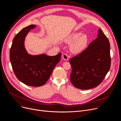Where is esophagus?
<instances>
[{
	"label": "esophagus",
	"mask_w": 121,
	"mask_h": 121,
	"mask_svg": "<svg viewBox=\"0 0 121 121\" xmlns=\"http://www.w3.org/2000/svg\"><path fill=\"white\" fill-rule=\"evenodd\" d=\"M62 58L63 60H68V58H69L68 55L66 53L63 54L62 55Z\"/></svg>",
	"instance_id": "obj_1"
}]
</instances>
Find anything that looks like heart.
Wrapping results in <instances>:
<instances>
[{
  "label": "heart",
  "mask_w": 121,
  "mask_h": 121,
  "mask_svg": "<svg viewBox=\"0 0 121 121\" xmlns=\"http://www.w3.org/2000/svg\"><path fill=\"white\" fill-rule=\"evenodd\" d=\"M80 32H74L69 35L66 39L67 43H71L70 47L71 52L74 53H78L83 51L86 48L88 43V38L85 35H81Z\"/></svg>",
  "instance_id": "b5f03b06"
}]
</instances>
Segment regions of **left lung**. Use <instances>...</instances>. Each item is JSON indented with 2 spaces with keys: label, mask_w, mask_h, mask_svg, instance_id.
Instances as JSON below:
<instances>
[{
  "label": "left lung",
  "mask_w": 121,
  "mask_h": 121,
  "mask_svg": "<svg viewBox=\"0 0 121 121\" xmlns=\"http://www.w3.org/2000/svg\"><path fill=\"white\" fill-rule=\"evenodd\" d=\"M98 32L96 40L83 52L69 60L72 69L70 81L75 88L80 89L97 87L110 68L109 40L100 29Z\"/></svg>",
  "instance_id": "1"
}]
</instances>
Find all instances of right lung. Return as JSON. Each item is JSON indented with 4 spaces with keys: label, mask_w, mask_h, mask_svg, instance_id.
<instances>
[{
    "label": "right lung",
    "mask_w": 121,
    "mask_h": 121,
    "mask_svg": "<svg viewBox=\"0 0 121 121\" xmlns=\"http://www.w3.org/2000/svg\"><path fill=\"white\" fill-rule=\"evenodd\" d=\"M36 27L31 24L23 28L15 36L10 50L12 69L17 78L27 85L39 87L48 80L55 66L60 61L61 53L50 56L46 54L32 56L25 49L24 41L27 33Z\"/></svg>",
    "instance_id": "right-lung-1"
}]
</instances>
